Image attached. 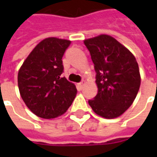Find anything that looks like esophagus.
Returning a JSON list of instances; mask_svg holds the SVG:
<instances>
[{
	"instance_id": "34e87169",
	"label": "esophagus",
	"mask_w": 157,
	"mask_h": 157,
	"mask_svg": "<svg viewBox=\"0 0 157 157\" xmlns=\"http://www.w3.org/2000/svg\"><path fill=\"white\" fill-rule=\"evenodd\" d=\"M84 84H85V81H82V82H80V83H78L79 87H80L81 89H82V87H83Z\"/></svg>"
}]
</instances>
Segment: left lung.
Returning <instances> with one entry per match:
<instances>
[{
	"label": "left lung",
	"instance_id": "8db88e82",
	"mask_svg": "<svg viewBox=\"0 0 157 157\" xmlns=\"http://www.w3.org/2000/svg\"><path fill=\"white\" fill-rule=\"evenodd\" d=\"M90 52L98 88L89 105L98 115L117 118L131 106L140 86L138 63L131 52L109 35L84 41Z\"/></svg>",
	"mask_w": 157,
	"mask_h": 157
}]
</instances>
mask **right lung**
<instances>
[{"label":"right lung","instance_id":"obj_1","mask_svg":"<svg viewBox=\"0 0 157 157\" xmlns=\"http://www.w3.org/2000/svg\"><path fill=\"white\" fill-rule=\"evenodd\" d=\"M71 41L57 38L44 39L33 48L18 71L21 97L35 115L54 118L61 115L76 95L75 86L62 77V57Z\"/></svg>","mask_w":157,"mask_h":157}]
</instances>
